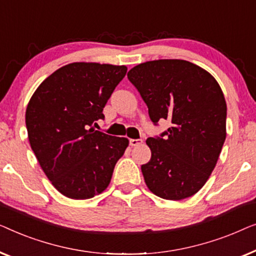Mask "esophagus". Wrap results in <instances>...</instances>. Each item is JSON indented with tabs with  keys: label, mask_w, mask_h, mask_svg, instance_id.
<instances>
[{
	"label": "esophagus",
	"mask_w": 256,
	"mask_h": 256,
	"mask_svg": "<svg viewBox=\"0 0 256 256\" xmlns=\"http://www.w3.org/2000/svg\"><path fill=\"white\" fill-rule=\"evenodd\" d=\"M142 144V139H131L130 140V145L131 146H139Z\"/></svg>",
	"instance_id": "obj_1"
}]
</instances>
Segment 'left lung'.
<instances>
[{
	"label": "left lung",
	"mask_w": 256,
	"mask_h": 256,
	"mask_svg": "<svg viewBox=\"0 0 256 256\" xmlns=\"http://www.w3.org/2000/svg\"><path fill=\"white\" fill-rule=\"evenodd\" d=\"M148 108L150 120H169L160 136L146 140L152 152L142 166L146 186L164 200L200 192L217 164L226 138V102L220 86L186 60L147 61L128 73Z\"/></svg>",
	"instance_id": "1"
}]
</instances>
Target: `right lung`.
<instances>
[{
  "label": "right lung",
  "mask_w": 256,
  "mask_h": 256,
  "mask_svg": "<svg viewBox=\"0 0 256 256\" xmlns=\"http://www.w3.org/2000/svg\"><path fill=\"white\" fill-rule=\"evenodd\" d=\"M126 66L73 62L42 82L25 112L28 142L54 188L72 200H88L108 188L126 138L96 131L103 108Z\"/></svg>",
  "instance_id": "obj_1"
}]
</instances>
